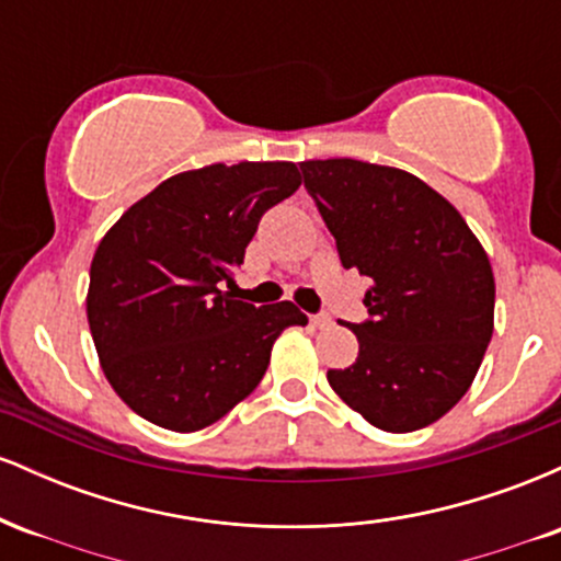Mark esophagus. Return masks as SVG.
Here are the masks:
<instances>
[{"label": "esophagus", "mask_w": 561, "mask_h": 561, "mask_svg": "<svg viewBox=\"0 0 561 561\" xmlns=\"http://www.w3.org/2000/svg\"><path fill=\"white\" fill-rule=\"evenodd\" d=\"M311 324L319 327V330H324V327L332 324V317H330V313H313Z\"/></svg>", "instance_id": "obj_1"}]
</instances>
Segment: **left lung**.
<instances>
[{
  "label": "left lung",
  "instance_id": "1",
  "mask_svg": "<svg viewBox=\"0 0 561 561\" xmlns=\"http://www.w3.org/2000/svg\"><path fill=\"white\" fill-rule=\"evenodd\" d=\"M300 171L343 266L369 279V317L347 324L356 364L327 379L379 430L427 427L461 401L491 343V261L459 210L411 173L351 158Z\"/></svg>",
  "mask_w": 561,
  "mask_h": 561
}]
</instances>
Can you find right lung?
<instances>
[{"mask_svg":"<svg viewBox=\"0 0 561 561\" xmlns=\"http://www.w3.org/2000/svg\"><path fill=\"white\" fill-rule=\"evenodd\" d=\"M300 186L295 163L205 165L165 179L102 237L87 317L102 371L141 420L195 433L266 375L274 340L308 324L293 302L224 293L261 216Z\"/></svg>","mask_w":561,"mask_h":561,"instance_id":"right-lung-1","label":"right lung"}]
</instances>
